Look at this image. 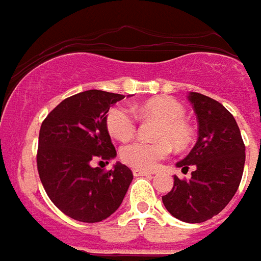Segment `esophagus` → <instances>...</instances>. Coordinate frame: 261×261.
<instances>
[{
    "mask_svg": "<svg viewBox=\"0 0 261 261\" xmlns=\"http://www.w3.org/2000/svg\"><path fill=\"white\" fill-rule=\"evenodd\" d=\"M133 175H135V176H147V175H152V172H149V171L137 170V168H135V170H133Z\"/></svg>",
    "mask_w": 261,
    "mask_h": 261,
    "instance_id": "obj_1",
    "label": "esophagus"
}]
</instances>
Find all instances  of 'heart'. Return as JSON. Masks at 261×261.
Here are the masks:
<instances>
[{
    "instance_id": "1",
    "label": "heart",
    "mask_w": 261,
    "mask_h": 261,
    "mask_svg": "<svg viewBox=\"0 0 261 261\" xmlns=\"http://www.w3.org/2000/svg\"><path fill=\"white\" fill-rule=\"evenodd\" d=\"M136 112L143 117H155L162 124L156 130L158 141L136 140L121 148V160L137 170L151 171L170 155L172 142L176 147H185L191 140L193 130L185 121V106L172 97H158L137 106ZM106 126L114 139L128 141L137 129L136 116L129 108L116 105L108 112Z\"/></svg>"
}]
</instances>
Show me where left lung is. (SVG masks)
Wrapping results in <instances>:
<instances>
[{"label": "left lung", "instance_id": "left-lung-1", "mask_svg": "<svg viewBox=\"0 0 261 261\" xmlns=\"http://www.w3.org/2000/svg\"><path fill=\"white\" fill-rule=\"evenodd\" d=\"M198 120V140L179 163L194 167L191 179L174 176V187L163 195L166 209L175 218L199 224L217 216L236 194L243 178L245 145L239 125L225 106L213 98L190 93Z\"/></svg>", "mask_w": 261, "mask_h": 261}]
</instances>
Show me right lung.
I'll use <instances>...</instances> for the list:
<instances>
[{
  "instance_id": "right-lung-1",
  "label": "right lung",
  "mask_w": 261,
  "mask_h": 261,
  "mask_svg": "<svg viewBox=\"0 0 261 261\" xmlns=\"http://www.w3.org/2000/svg\"><path fill=\"white\" fill-rule=\"evenodd\" d=\"M125 95L87 90L62 101L48 113L39 132L37 171L52 203L81 222H99L120 207L133 179L117 163L105 171L117 152L110 140L106 113Z\"/></svg>"
}]
</instances>
